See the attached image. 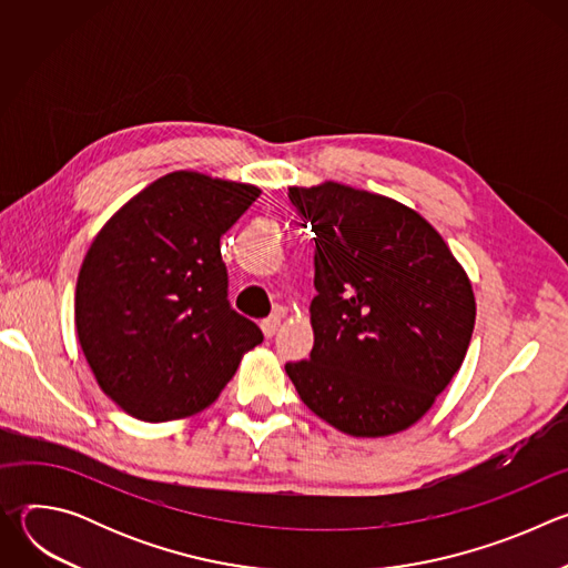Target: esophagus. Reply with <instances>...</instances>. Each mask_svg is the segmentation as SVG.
I'll use <instances>...</instances> for the list:
<instances>
[{
  "label": "esophagus",
  "instance_id": "esophagus-1",
  "mask_svg": "<svg viewBox=\"0 0 568 568\" xmlns=\"http://www.w3.org/2000/svg\"><path fill=\"white\" fill-rule=\"evenodd\" d=\"M281 321H283V316L281 314H272L270 318H265L263 323H261V328H263V335L270 339V337H274L276 333H278V328H281Z\"/></svg>",
  "mask_w": 568,
  "mask_h": 568
}]
</instances>
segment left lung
<instances>
[{"label":"left lung","instance_id":"left-lung-1","mask_svg":"<svg viewBox=\"0 0 568 568\" xmlns=\"http://www.w3.org/2000/svg\"><path fill=\"white\" fill-rule=\"evenodd\" d=\"M314 231L310 359L285 364L305 407L355 438L416 425L458 373L471 283L414 209L339 182L290 186ZM305 224V226H307Z\"/></svg>","mask_w":568,"mask_h":568}]
</instances>
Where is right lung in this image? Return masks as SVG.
Instances as JSON below:
<instances>
[{
    "mask_svg": "<svg viewBox=\"0 0 568 568\" xmlns=\"http://www.w3.org/2000/svg\"><path fill=\"white\" fill-rule=\"evenodd\" d=\"M261 189L197 171L159 178L97 233L78 272L73 321L97 384L143 423L215 402L263 342L226 301L220 237Z\"/></svg>",
    "mask_w": 568,
    "mask_h": 568,
    "instance_id": "1",
    "label": "right lung"
}]
</instances>
